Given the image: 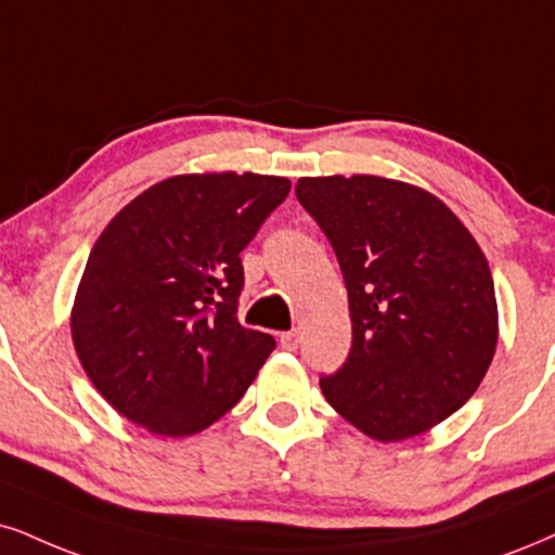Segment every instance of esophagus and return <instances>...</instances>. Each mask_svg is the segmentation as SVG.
I'll list each match as a JSON object with an SVG mask.
<instances>
[{
    "mask_svg": "<svg viewBox=\"0 0 555 555\" xmlns=\"http://www.w3.org/2000/svg\"><path fill=\"white\" fill-rule=\"evenodd\" d=\"M280 347H283V350H296V347H298V332L293 330V332L280 334Z\"/></svg>",
    "mask_w": 555,
    "mask_h": 555,
    "instance_id": "1",
    "label": "esophagus"
}]
</instances>
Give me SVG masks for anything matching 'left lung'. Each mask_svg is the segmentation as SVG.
Listing matches in <instances>:
<instances>
[{
    "mask_svg": "<svg viewBox=\"0 0 555 555\" xmlns=\"http://www.w3.org/2000/svg\"><path fill=\"white\" fill-rule=\"evenodd\" d=\"M298 203L345 275L352 350L321 391L380 442L416 437L466 403L496 350L481 246L427 190L375 175L300 177Z\"/></svg>",
    "mask_w": 555,
    "mask_h": 555,
    "instance_id": "obj_1",
    "label": "left lung"
}]
</instances>
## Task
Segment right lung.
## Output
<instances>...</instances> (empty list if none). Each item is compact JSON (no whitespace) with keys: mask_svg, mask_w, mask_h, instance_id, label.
Instances as JSON below:
<instances>
[{"mask_svg":"<svg viewBox=\"0 0 555 555\" xmlns=\"http://www.w3.org/2000/svg\"><path fill=\"white\" fill-rule=\"evenodd\" d=\"M288 193L291 180L272 175H177L105 225L74 298L72 339L115 412L184 437L246 393L275 339L238 324V255Z\"/></svg>","mask_w":555,"mask_h":555,"instance_id":"right-lung-1","label":"right lung"}]
</instances>
